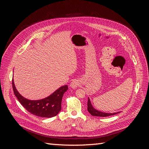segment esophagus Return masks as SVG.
Returning a JSON list of instances; mask_svg holds the SVG:
<instances>
[{"mask_svg": "<svg viewBox=\"0 0 149 149\" xmlns=\"http://www.w3.org/2000/svg\"><path fill=\"white\" fill-rule=\"evenodd\" d=\"M79 83L78 81V80H76V79H74L72 81V82L70 84V86L73 88V89H75L77 88L78 86H79Z\"/></svg>", "mask_w": 149, "mask_h": 149, "instance_id": "esophagus-1", "label": "esophagus"}]
</instances>
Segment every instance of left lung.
I'll list each match as a JSON object with an SVG mask.
<instances>
[{"label":"left lung","instance_id":"1","mask_svg":"<svg viewBox=\"0 0 149 149\" xmlns=\"http://www.w3.org/2000/svg\"><path fill=\"white\" fill-rule=\"evenodd\" d=\"M88 111L89 113L91 114V115L93 116H99V117H107V116H109L114 115L118 113H119V112H115V113H106V112H102L95 109L93 107L89 97H88Z\"/></svg>","mask_w":149,"mask_h":149}]
</instances>
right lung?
<instances>
[{
    "instance_id": "1",
    "label": "right lung",
    "mask_w": 149,
    "mask_h": 149,
    "mask_svg": "<svg viewBox=\"0 0 149 149\" xmlns=\"http://www.w3.org/2000/svg\"><path fill=\"white\" fill-rule=\"evenodd\" d=\"M12 88L17 100L26 111L41 118H52L56 116L61 109V101L64 93L68 87L65 85L58 88L50 96L40 100H29L24 97L17 91L12 79Z\"/></svg>"
}]
</instances>
